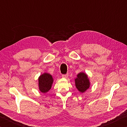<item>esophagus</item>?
Segmentation results:
<instances>
[{
	"mask_svg": "<svg viewBox=\"0 0 127 127\" xmlns=\"http://www.w3.org/2000/svg\"><path fill=\"white\" fill-rule=\"evenodd\" d=\"M68 75L67 74H62V77H63V78H67Z\"/></svg>",
	"mask_w": 127,
	"mask_h": 127,
	"instance_id": "1",
	"label": "esophagus"
}]
</instances>
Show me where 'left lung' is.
Masks as SVG:
<instances>
[{
	"instance_id": "obj_1",
	"label": "left lung",
	"mask_w": 127,
	"mask_h": 127,
	"mask_svg": "<svg viewBox=\"0 0 127 127\" xmlns=\"http://www.w3.org/2000/svg\"><path fill=\"white\" fill-rule=\"evenodd\" d=\"M76 86L81 92H85L90 87V82L87 76L84 73H80L75 79Z\"/></svg>"
}]
</instances>
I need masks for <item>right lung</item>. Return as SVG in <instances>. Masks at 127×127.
Masks as SVG:
<instances>
[{
    "label": "right lung",
    "mask_w": 127,
    "mask_h": 127,
    "mask_svg": "<svg viewBox=\"0 0 127 127\" xmlns=\"http://www.w3.org/2000/svg\"><path fill=\"white\" fill-rule=\"evenodd\" d=\"M53 82L52 76L48 73H44L38 78V86L41 92L45 93L50 90Z\"/></svg>",
    "instance_id": "obj_1"
}]
</instances>
